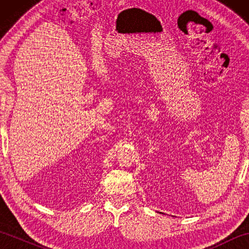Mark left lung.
<instances>
[{
  "mask_svg": "<svg viewBox=\"0 0 249 249\" xmlns=\"http://www.w3.org/2000/svg\"><path fill=\"white\" fill-rule=\"evenodd\" d=\"M161 214H162V213H161Z\"/></svg>",
  "mask_w": 249,
  "mask_h": 249,
  "instance_id": "1",
  "label": "left lung"
}]
</instances>
